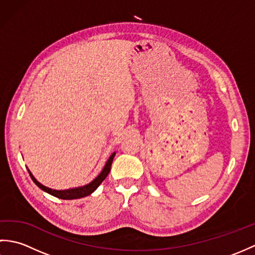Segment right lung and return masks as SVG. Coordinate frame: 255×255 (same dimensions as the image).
<instances>
[{
  "mask_svg": "<svg viewBox=\"0 0 255 255\" xmlns=\"http://www.w3.org/2000/svg\"><path fill=\"white\" fill-rule=\"evenodd\" d=\"M115 154L116 153L114 152L110 156V159L107 160L106 164L104 166V169L102 170V172L100 173L99 176H97L96 178H94V180L92 181L91 183H89L88 185L77 187V188L64 189V191H57V189H51L49 187L44 186V185H42V184H40L39 182H38L36 178L34 177V175L31 174L29 170H28V173H29V175L31 177V180L34 181V183L36 184L38 187H39L40 189H42V191H45L46 193L52 195V196L58 197V198H60V199H78V198H82V197L88 196V195L93 193L95 189L101 185V183L105 180L106 176L108 175V173H110V171H111V166H112L114 156H115Z\"/></svg>",
  "mask_w": 255,
  "mask_h": 255,
  "instance_id": "right-lung-1",
  "label": "right lung"
}]
</instances>
